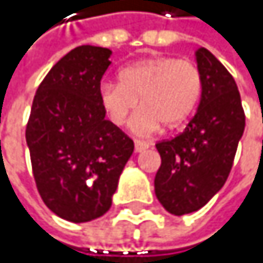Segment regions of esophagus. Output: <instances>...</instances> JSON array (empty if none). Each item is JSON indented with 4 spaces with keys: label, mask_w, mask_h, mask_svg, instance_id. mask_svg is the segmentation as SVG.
I'll list each match as a JSON object with an SVG mask.
<instances>
[{
    "label": "esophagus",
    "mask_w": 263,
    "mask_h": 263,
    "mask_svg": "<svg viewBox=\"0 0 263 263\" xmlns=\"http://www.w3.org/2000/svg\"><path fill=\"white\" fill-rule=\"evenodd\" d=\"M148 146H149L148 142H145V140H136V151H137V153H140V151L146 149Z\"/></svg>",
    "instance_id": "1"
}]
</instances>
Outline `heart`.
<instances>
[{"instance_id": "1", "label": "heart", "mask_w": 263, "mask_h": 263, "mask_svg": "<svg viewBox=\"0 0 263 263\" xmlns=\"http://www.w3.org/2000/svg\"><path fill=\"white\" fill-rule=\"evenodd\" d=\"M202 96V74L191 60L156 57L140 60L120 70V83L107 82L99 99L114 124L123 126L142 104L130 121L136 134H151L161 123L167 127L183 124Z\"/></svg>"}]
</instances>
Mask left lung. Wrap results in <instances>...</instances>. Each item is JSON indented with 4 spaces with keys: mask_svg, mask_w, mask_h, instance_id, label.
Listing matches in <instances>:
<instances>
[{
    "mask_svg": "<svg viewBox=\"0 0 263 263\" xmlns=\"http://www.w3.org/2000/svg\"><path fill=\"white\" fill-rule=\"evenodd\" d=\"M202 74L199 108L183 133L161 140V167L155 193L168 213L181 216L200 210L224 186L245 130L238 86L206 48H199Z\"/></svg>",
    "mask_w": 263,
    "mask_h": 263,
    "instance_id": "1",
    "label": "left lung"
}]
</instances>
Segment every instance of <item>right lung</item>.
<instances>
[{
    "label": "right lung",
    "mask_w": 263,
    "mask_h": 263,
    "mask_svg": "<svg viewBox=\"0 0 263 263\" xmlns=\"http://www.w3.org/2000/svg\"><path fill=\"white\" fill-rule=\"evenodd\" d=\"M110 50L80 45L41 82L26 124L33 177L44 203L70 222L107 213L134 142L105 120L99 99Z\"/></svg>",
    "instance_id": "add662e5"
}]
</instances>
